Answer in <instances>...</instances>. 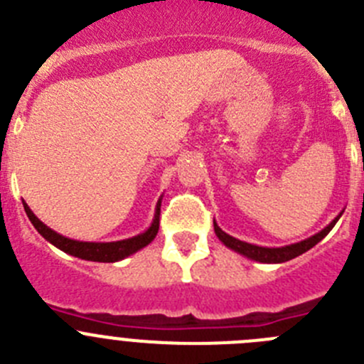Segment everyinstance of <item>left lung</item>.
<instances>
[{
	"label": "left lung",
	"instance_id": "left-lung-1",
	"mask_svg": "<svg viewBox=\"0 0 364 364\" xmlns=\"http://www.w3.org/2000/svg\"><path fill=\"white\" fill-rule=\"evenodd\" d=\"M341 213H339V215L336 217V219L332 220L328 226H325L321 232L316 233V235L309 237V239H305V240H300V242H296V244H289V246H282V247H264V246H257V244H250V242H244V240L235 239V237H232V235H228L226 232H223V230L217 226L215 219H213V230H215V235L219 237V240L224 244V246L230 247V250H233V251H237L239 255H244V257H247V259H251V260H257V262L282 264V262H287V260L294 259V257H298V255L305 253V251H309L312 246H316V244L320 242V240L323 239V237L327 235L332 228H334V224L338 223L339 217H341Z\"/></svg>",
	"mask_w": 364,
	"mask_h": 364
}]
</instances>
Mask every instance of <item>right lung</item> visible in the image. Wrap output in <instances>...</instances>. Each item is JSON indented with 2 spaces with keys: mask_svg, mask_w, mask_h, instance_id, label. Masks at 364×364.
<instances>
[{
  "mask_svg": "<svg viewBox=\"0 0 364 364\" xmlns=\"http://www.w3.org/2000/svg\"><path fill=\"white\" fill-rule=\"evenodd\" d=\"M23 206H25V212L26 215H28L30 223L33 224V228H36L44 239L48 240L50 244L59 247L64 253L73 255L77 259L91 260V262H118V260H124L125 257H129V255L136 253V251H140L141 247H145L147 244H151L152 240H154V237L158 235L161 198L158 199L154 219H152L151 226H149L144 233H140V235H134L131 237V239L117 240V242H82V240L68 239V237L53 232V230L48 228L44 223H41L26 203H23Z\"/></svg>",
  "mask_w": 364,
  "mask_h": 364,
  "instance_id": "right-lung-1",
  "label": "right lung"
}]
</instances>
